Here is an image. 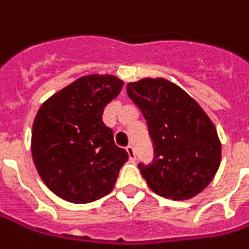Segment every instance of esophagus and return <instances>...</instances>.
Here are the masks:
<instances>
[{"mask_svg": "<svg viewBox=\"0 0 249 249\" xmlns=\"http://www.w3.org/2000/svg\"><path fill=\"white\" fill-rule=\"evenodd\" d=\"M125 149H126V152H128V155H129L130 160H135V159H136V154H135V149H133V147H132V145H128Z\"/></svg>", "mask_w": 249, "mask_h": 249, "instance_id": "1", "label": "esophagus"}]
</instances>
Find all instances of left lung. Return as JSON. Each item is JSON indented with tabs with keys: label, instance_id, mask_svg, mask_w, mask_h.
I'll use <instances>...</instances> for the list:
<instances>
[{
	"label": "left lung",
	"instance_id": "left-lung-1",
	"mask_svg": "<svg viewBox=\"0 0 249 249\" xmlns=\"http://www.w3.org/2000/svg\"><path fill=\"white\" fill-rule=\"evenodd\" d=\"M140 107L154 142L152 164H139L149 189L161 197H196L214 178L221 142L214 124L194 98L164 78H142L126 85Z\"/></svg>",
	"mask_w": 249,
	"mask_h": 249
}]
</instances>
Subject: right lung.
Returning a JSON list of instances; mask_svg holds the SVG:
<instances>
[{"label": "right lung", "instance_id": "obj_1", "mask_svg": "<svg viewBox=\"0 0 249 249\" xmlns=\"http://www.w3.org/2000/svg\"><path fill=\"white\" fill-rule=\"evenodd\" d=\"M123 85L109 74L82 76L40 107L32 126V159L47 187L64 201L89 203L105 197L128 160L102 121Z\"/></svg>", "mask_w": 249, "mask_h": 249}]
</instances>
